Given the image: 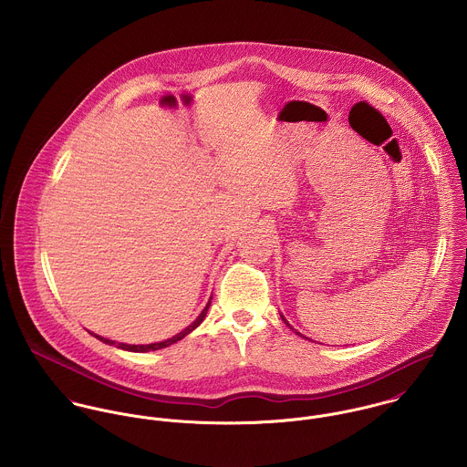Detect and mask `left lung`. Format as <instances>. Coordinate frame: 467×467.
<instances>
[{"label": "left lung", "mask_w": 467, "mask_h": 467, "mask_svg": "<svg viewBox=\"0 0 467 467\" xmlns=\"http://www.w3.org/2000/svg\"><path fill=\"white\" fill-rule=\"evenodd\" d=\"M280 318H282V320H284V324H285V326H289V324H287V320H285V318H284V317H282V315H280ZM289 327H291V326H289ZM291 329H293V327H291ZM300 334V333H298ZM300 336H302V334H300Z\"/></svg>", "instance_id": "8db88e82"}]
</instances>
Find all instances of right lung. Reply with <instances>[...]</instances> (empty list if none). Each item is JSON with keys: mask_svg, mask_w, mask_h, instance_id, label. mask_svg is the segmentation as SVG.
I'll return each instance as SVG.
<instances>
[{"mask_svg": "<svg viewBox=\"0 0 467 467\" xmlns=\"http://www.w3.org/2000/svg\"><path fill=\"white\" fill-rule=\"evenodd\" d=\"M208 307H210V300H208V304H206V307L201 311L200 317L196 318V322H192L187 329H183L182 333L176 334V336H172V337H169V339H165V341H160V343H149V345H128V343H119L117 347L119 348H124V350H131V352H149V350H158V348H165V347H169V345H172V343H176V341H180L182 337H185L187 334L192 333L198 326H200L201 322L204 320V317H206V311H208ZM97 336V334H95ZM100 341H104V343H109V345H115V341H111V339H108V337H102V336H97Z\"/></svg>", "mask_w": 467, "mask_h": 467, "instance_id": "1", "label": "right lung"}]
</instances>
